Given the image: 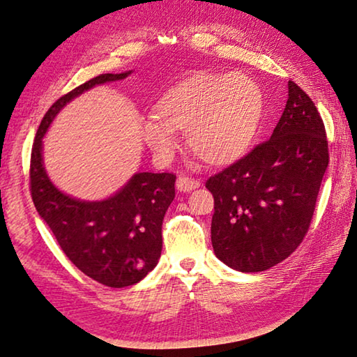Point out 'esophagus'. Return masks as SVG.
Here are the masks:
<instances>
[{
    "label": "esophagus",
    "instance_id": "esophagus-1",
    "mask_svg": "<svg viewBox=\"0 0 357 357\" xmlns=\"http://www.w3.org/2000/svg\"><path fill=\"white\" fill-rule=\"evenodd\" d=\"M199 185L201 183L197 182V180L191 178V177H178L177 178V190L183 191V193H188V191L196 190Z\"/></svg>",
    "mask_w": 357,
    "mask_h": 357
}]
</instances>
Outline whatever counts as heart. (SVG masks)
<instances>
[{
  "label": "heart",
  "instance_id": "1",
  "mask_svg": "<svg viewBox=\"0 0 357 357\" xmlns=\"http://www.w3.org/2000/svg\"><path fill=\"white\" fill-rule=\"evenodd\" d=\"M263 116L260 87L241 73H196L161 96L140 135L158 158H169L175 135L185 132L195 156L227 166L245 155Z\"/></svg>",
  "mask_w": 357,
  "mask_h": 357
}]
</instances>
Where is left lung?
I'll return each instance as SVG.
<instances>
[{"instance_id":"left-lung-1","label":"left lung","mask_w":357,"mask_h":357,"mask_svg":"<svg viewBox=\"0 0 357 357\" xmlns=\"http://www.w3.org/2000/svg\"><path fill=\"white\" fill-rule=\"evenodd\" d=\"M287 86L271 139L206 182L213 195V252L236 271L270 270L298 248L328 166L319 112L294 81Z\"/></svg>"}]
</instances>
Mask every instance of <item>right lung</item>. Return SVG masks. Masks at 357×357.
Segmentation results:
<instances>
[{"instance_id":"right-lung-1","label":"right lung","mask_w":357,"mask_h":357,"mask_svg":"<svg viewBox=\"0 0 357 357\" xmlns=\"http://www.w3.org/2000/svg\"><path fill=\"white\" fill-rule=\"evenodd\" d=\"M130 73L132 70L98 75L60 97L36 130L30 161L33 202L65 255L86 276L116 289L142 281L158 265L162 220L175 197V175L137 172L107 199H78L65 195L49 178L43 162V137L73 98Z\"/></svg>"}]
</instances>
